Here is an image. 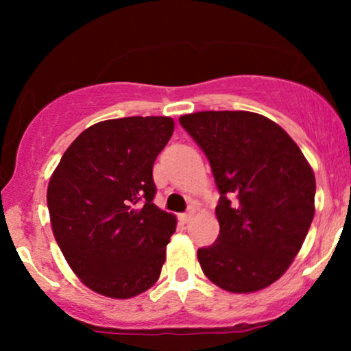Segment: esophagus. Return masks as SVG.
<instances>
[{"label":"esophagus","instance_id":"obj_1","mask_svg":"<svg viewBox=\"0 0 351 351\" xmlns=\"http://www.w3.org/2000/svg\"><path fill=\"white\" fill-rule=\"evenodd\" d=\"M193 216H195V209H189L188 213H183V215H180V219L183 221V223H188V221H191Z\"/></svg>","mask_w":351,"mask_h":351}]
</instances>
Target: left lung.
I'll return each mask as SVG.
<instances>
[{
    "instance_id": "left-lung-1",
    "label": "left lung",
    "mask_w": 351,
    "mask_h": 351,
    "mask_svg": "<svg viewBox=\"0 0 351 351\" xmlns=\"http://www.w3.org/2000/svg\"><path fill=\"white\" fill-rule=\"evenodd\" d=\"M208 156L219 189L216 243L198 249L204 276L251 293L291 267L315 215V175L284 128L245 110L181 115Z\"/></svg>"
}]
</instances>
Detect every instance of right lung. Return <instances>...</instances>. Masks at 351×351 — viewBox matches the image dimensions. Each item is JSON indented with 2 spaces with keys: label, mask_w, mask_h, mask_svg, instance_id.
I'll list each match as a JSON object with an SVG mask.
<instances>
[{
  "label": "right lung",
  "mask_w": 351,
  "mask_h": 351,
  "mask_svg": "<svg viewBox=\"0 0 351 351\" xmlns=\"http://www.w3.org/2000/svg\"><path fill=\"white\" fill-rule=\"evenodd\" d=\"M170 117H125L86 128L47 186L51 226L84 285L132 299L158 280L176 217L153 203V163L171 138Z\"/></svg>",
  "instance_id": "obj_1"
}]
</instances>
